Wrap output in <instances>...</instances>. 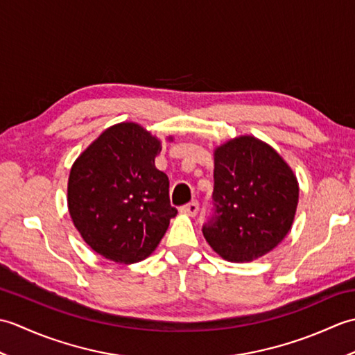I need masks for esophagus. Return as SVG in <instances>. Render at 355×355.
Masks as SVG:
<instances>
[{
  "label": "esophagus",
  "instance_id": "34e87169",
  "mask_svg": "<svg viewBox=\"0 0 355 355\" xmlns=\"http://www.w3.org/2000/svg\"><path fill=\"white\" fill-rule=\"evenodd\" d=\"M198 209H200L198 201H191L189 205H186V206L182 207V212L186 214V215H189V216H195L198 214Z\"/></svg>",
  "mask_w": 355,
  "mask_h": 355
}]
</instances>
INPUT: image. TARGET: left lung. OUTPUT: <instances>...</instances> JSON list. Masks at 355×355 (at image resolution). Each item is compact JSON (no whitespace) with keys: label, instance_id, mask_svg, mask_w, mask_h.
Wrapping results in <instances>:
<instances>
[{"label":"left lung","instance_id":"obj_1","mask_svg":"<svg viewBox=\"0 0 355 355\" xmlns=\"http://www.w3.org/2000/svg\"><path fill=\"white\" fill-rule=\"evenodd\" d=\"M215 215L205 235L229 262H252L288 235L299 202L293 169L268 143L238 135L214 150Z\"/></svg>","mask_w":355,"mask_h":355}]
</instances>
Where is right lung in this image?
Instances as JSON below:
<instances>
[{"label": "right lung", "mask_w": 355, "mask_h": 355, "mask_svg": "<svg viewBox=\"0 0 355 355\" xmlns=\"http://www.w3.org/2000/svg\"><path fill=\"white\" fill-rule=\"evenodd\" d=\"M160 150V139L122 122L107 128L73 163L67 186L71 221L105 259L125 266L146 259L177 215L168 175L155 168Z\"/></svg>", "instance_id": "1"}]
</instances>
